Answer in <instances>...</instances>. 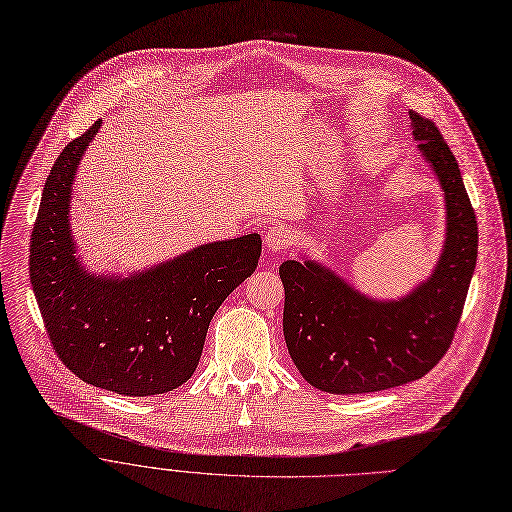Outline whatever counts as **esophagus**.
<instances>
[{"label":"esophagus","mask_w":512,"mask_h":512,"mask_svg":"<svg viewBox=\"0 0 512 512\" xmlns=\"http://www.w3.org/2000/svg\"><path fill=\"white\" fill-rule=\"evenodd\" d=\"M289 243H291V231L285 225L271 227L264 233V250L266 252H273V254L283 252Z\"/></svg>","instance_id":"1"}]
</instances>
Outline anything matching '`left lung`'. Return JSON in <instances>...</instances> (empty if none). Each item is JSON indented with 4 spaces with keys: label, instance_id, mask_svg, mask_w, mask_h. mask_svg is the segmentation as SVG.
<instances>
[{
    "label": "left lung",
    "instance_id": "obj_1",
    "mask_svg": "<svg viewBox=\"0 0 512 512\" xmlns=\"http://www.w3.org/2000/svg\"><path fill=\"white\" fill-rule=\"evenodd\" d=\"M412 137L440 181L446 239L431 275L377 300L310 258L285 260L283 335L302 377L329 394H369L421 379L442 360L477 264V218L460 168L431 120L408 112Z\"/></svg>",
    "mask_w": 512,
    "mask_h": 512
}]
</instances>
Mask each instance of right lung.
<instances>
[{
	"instance_id": "obj_1",
	"label": "right lung",
	"mask_w": 512,
	"mask_h": 512,
	"mask_svg": "<svg viewBox=\"0 0 512 512\" xmlns=\"http://www.w3.org/2000/svg\"><path fill=\"white\" fill-rule=\"evenodd\" d=\"M100 127L97 120L70 141L45 181L31 235V283L52 346L79 379L133 398L166 394L198 369L212 316L256 271L262 239L250 233L204 243L127 277L85 269L70 200Z\"/></svg>"
}]
</instances>
